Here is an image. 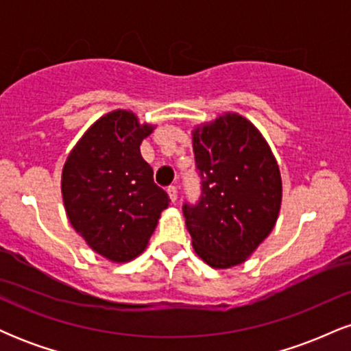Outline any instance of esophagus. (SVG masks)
<instances>
[{
	"instance_id": "34e87169",
	"label": "esophagus",
	"mask_w": 351,
	"mask_h": 351,
	"mask_svg": "<svg viewBox=\"0 0 351 351\" xmlns=\"http://www.w3.org/2000/svg\"><path fill=\"white\" fill-rule=\"evenodd\" d=\"M168 195H170V199L173 201V203H175L176 199H178V188L176 186H168Z\"/></svg>"
}]
</instances>
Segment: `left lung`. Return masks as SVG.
Returning <instances> with one entry per match:
<instances>
[{
	"label": "left lung",
	"instance_id": "1",
	"mask_svg": "<svg viewBox=\"0 0 351 351\" xmlns=\"http://www.w3.org/2000/svg\"><path fill=\"white\" fill-rule=\"evenodd\" d=\"M193 152L201 196L196 204H183L193 247L211 267H232L276 226L282 201L279 167L261 132L237 114L195 128Z\"/></svg>",
	"mask_w": 351,
	"mask_h": 351
}]
</instances>
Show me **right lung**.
I'll return each mask as SVG.
<instances>
[{
	"instance_id": "1",
	"label": "right lung",
	"mask_w": 351,
	"mask_h": 351,
	"mask_svg": "<svg viewBox=\"0 0 351 351\" xmlns=\"http://www.w3.org/2000/svg\"><path fill=\"white\" fill-rule=\"evenodd\" d=\"M152 130L132 112L114 110L88 128L64 165L62 199L72 228L114 263L145 251L170 204L140 153Z\"/></svg>"
}]
</instances>
